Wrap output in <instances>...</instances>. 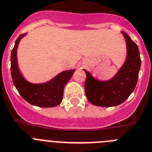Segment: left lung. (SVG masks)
I'll list each match as a JSON object with an SVG mask.
<instances>
[{"label": "left lung", "mask_w": 152, "mask_h": 152, "mask_svg": "<svg viewBox=\"0 0 152 152\" xmlns=\"http://www.w3.org/2000/svg\"><path fill=\"white\" fill-rule=\"evenodd\" d=\"M127 56L115 76L108 81L96 80L88 71L85 82V92L89 102L102 107L116 106L125 101L136 86L141 59L137 44L125 33Z\"/></svg>", "instance_id": "1"}]
</instances>
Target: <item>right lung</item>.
Masks as SVG:
<instances>
[{
  "label": "right lung",
  "mask_w": 152,
  "mask_h": 152,
  "mask_svg": "<svg viewBox=\"0 0 152 152\" xmlns=\"http://www.w3.org/2000/svg\"><path fill=\"white\" fill-rule=\"evenodd\" d=\"M25 35L26 34H21L17 39L10 56V71L16 89L23 99L31 105L43 108L60 105L63 99L64 87L74 73L75 69L61 72L45 83L33 84L27 82L20 72L17 60L18 44Z\"/></svg>",
  "instance_id": "add662e5"
}]
</instances>
